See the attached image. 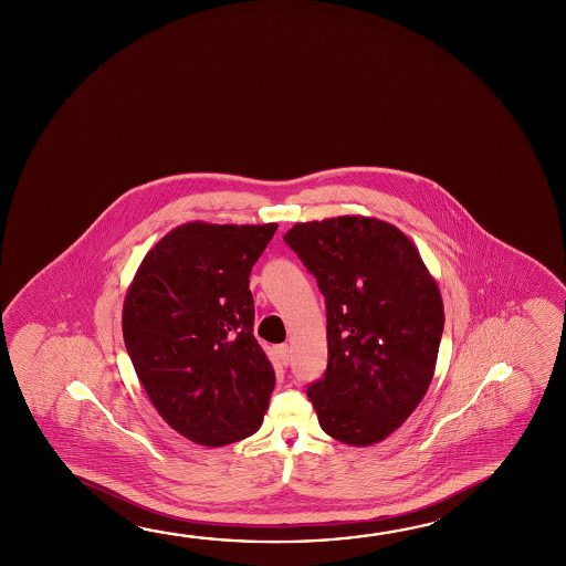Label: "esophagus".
Returning a JSON list of instances; mask_svg holds the SVG:
<instances>
[{
    "label": "esophagus",
    "instance_id": "esophagus-1",
    "mask_svg": "<svg viewBox=\"0 0 566 566\" xmlns=\"http://www.w3.org/2000/svg\"><path fill=\"white\" fill-rule=\"evenodd\" d=\"M274 353H276V357H279V361L282 363V365L290 363V347H287L286 343H284V345H276Z\"/></svg>",
    "mask_w": 566,
    "mask_h": 566
}]
</instances>
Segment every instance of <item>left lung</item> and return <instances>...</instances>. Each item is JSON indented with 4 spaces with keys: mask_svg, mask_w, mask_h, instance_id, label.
Wrapping results in <instances>:
<instances>
[{
    "mask_svg": "<svg viewBox=\"0 0 566 566\" xmlns=\"http://www.w3.org/2000/svg\"><path fill=\"white\" fill-rule=\"evenodd\" d=\"M327 310V369L312 382L319 427L343 444L385 440L424 399L444 304L399 227L363 214L296 223L284 234Z\"/></svg>",
    "mask_w": 566,
    "mask_h": 566,
    "instance_id": "8db88e82",
    "label": "left lung"
}]
</instances>
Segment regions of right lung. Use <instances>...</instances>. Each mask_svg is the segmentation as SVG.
<instances>
[{
  "label": "right lung",
  "instance_id": "add662e5",
  "mask_svg": "<svg viewBox=\"0 0 566 566\" xmlns=\"http://www.w3.org/2000/svg\"><path fill=\"white\" fill-rule=\"evenodd\" d=\"M279 229L179 224L149 249L122 310V334L159 417L195 444L254 434L276 385L252 335V266Z\"/></svg>",
  "mask_w": 566,
  "mask_h": 566
}]
</instances>
